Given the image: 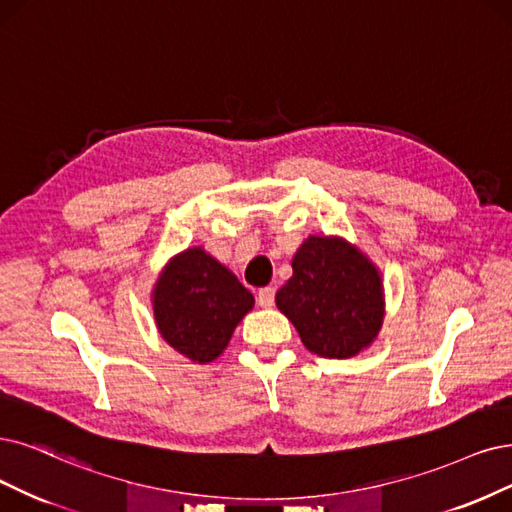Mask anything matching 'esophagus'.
<instances>
[{
    "label": "esophagus",
    "mask_w": 512,
    "mask_h": 512,
    "mask_svg": "<svg viewBox=\"0 0 512 512\" xmlns=\"http://www.w3.org/2000/svg\"><path fill=\"white\" fill-rule=\"evenodd\" d=\"M274 295H276V291H274L272 287L259 289V293H257V304H259L261 308H272V306H274Z\"/></svg>",
    "instance_id": "1"
}]
</instances>
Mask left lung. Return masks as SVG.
I'll return each instance as SVG.
<instances>
[{
    "instance_id": "1",
    "label": "left lung",
    "mask_w": 512,
    "mask_h": 512,
    "mask_svg": "<svg viewBox=\"0 0 512 512\" xmlns=\"http://www.w3.org/2000/svg\"><path fill=\"white\" fill-rule=\"evenodd\" d=\"M293 276L278 289L276 306L304 346L325 358H348L369 348L382 329V276L348 240L310 236L293 257Z\"/></svg>"
}]
</instances>
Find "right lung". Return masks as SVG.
Returning <instances> with one entry per match:
<instances>
[{
	"label": "right lung",
	"mask_w": 512,
	"mask_h": 512,
	"mask_svg": "<svg viewBox=\"0 0 512 512\" xmlns=\"http://www.w3.org/2000/svg\"><path fill=\"white\" fill-rule=\"evenodd\" d=\"M253 304V293L200 246L170 259L151 293L164 342L200 365L227 348Z\"/></svg>",
	"instance_id": "add662e5"
}]
</instances>
